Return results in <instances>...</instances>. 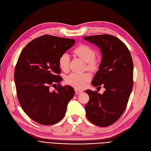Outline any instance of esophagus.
<instances>
[{
    "label": "esophagus",
    "mask_w": 151,
    "mask_h": 151,
    "mask_svg": "<svg viewBox=\"0 0 151 151\" xmlns=\"http://www.w3.org/2000/svg\"><path fill=\"white\" fill-rule=\"evenodd\" d=\"M75 93L76 95L80 94V93H82V92H83L82 90H78V89H75Z\"/></svg>",
    "instance_id": "esophagus-1"
}]
</instances>
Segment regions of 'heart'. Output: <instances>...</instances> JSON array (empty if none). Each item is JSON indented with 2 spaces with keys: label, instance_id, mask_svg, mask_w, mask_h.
I'll list each match as a JSON object with an SVG mask.
<instances>
[{
  "label": "heart",
  "instance_id": "1",
  "mask_svg": "<svg viewBox=\"0 0 151 151\" xmlns=\"http://www.w3.org/2000/svg\"><path fill=\"white\" fill-rule=\"evenodd\" d=\"M75 54L86 62V68L91 71H95L99 66V60L95 58L96 51L93 47L87 45H80L73 51ZM69 55L64 53L58 61L59 66L63 71H67L69 69ZM91 75L88 73H72L66 77V81L68 85L75 88H83L91 80Z\"/></svg>",
  "mask_w": 151,
  "mask_h": 151
}]
</instances>
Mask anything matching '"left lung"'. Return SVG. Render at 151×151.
I'll return each instance as SVG.
<instances>
[{
  "mask_svg": "<svg viewBox=\"0 0 151 151\" xmlns=\"http://www.w3.org/2000/svg\"><path fill=\"white\" fill-rule=\"evenodd\" d=\"M100 47L102 59L91 84L105 90L102 94L91 90L85 105L86 116L93 124L108 127L123 114L133 87V61L128 47L116 37L100 35L83 37Z\"/></svg>",
  "mask_w": 151,
  "mask_h": 151,
  "instance_id": "1",
  "label": "left lung"
}]
</instances>
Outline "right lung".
<instances>
[{"label":"right lung","mask_w":151,"mask_h":151,"mask_svg":"<svg viewBox=\"0 0 151 151\" xmlns=\"http://www.w3.org/2000/svg\"><path fill=\"white\" fill-rule=\"evenodd\" d=\"M75 43L72 39L44 35L29 42L19 57L14 72L17 99L24 112L38 124L60 122L75 95L73 87L60 85L63 78L58 63Z\"/></svg>","instance_id":"obj_1"}]
</instances>
